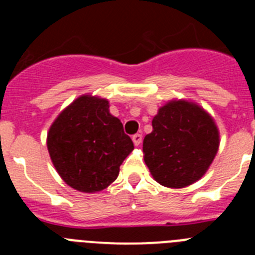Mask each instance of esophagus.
<instances>
[{
	"label": "esophagus",
	"instance_id": "esophagus-1",
	"mask_svg": "<svg viewBox=\"0 0 255 255\" xmlns=\"http://www.w3.org/2000/svg\"><path fill=\"white\" fill-rule=\"evenodd\" d=\"M131 139L132 141H134L135 145H139V144L141 143V140H143V136H141V134H134Z\"/></svg>",
	"mask_w": 255,
	"mask_h": 255
}]
</instances>
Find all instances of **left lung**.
<instances>
[{
    "mask_svg": "<svg viewBox=\"0 0 255 255\" xmlns=\"http://www.w3.org/2000/svg\"><path fill=\"white\" fill-rule=\"evenodd\" d=\"M143 140L144 161L152 176L167 188H185L207 172L217 154L220 134L200 106L171 101L153 117Z\"/></svg>",
    "mask_w": 255,
    "mask_h": 255,
    "instance_id": "obj_1",
    "label": "left lung"
}]
</instances>
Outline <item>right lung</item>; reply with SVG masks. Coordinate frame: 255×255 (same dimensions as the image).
Instances as JSON below:
<instances>
[{
	"instance_id": "1",
	"label": "right lung",
	"mask_w": 255,
	"mask_h": 255,
	"mask_svg": "<svg viewBox=\"0 0 255 255\" xmlns=\"http://www.w3.org/2000/svg\"><path fill=\"white\" fill-rule=\"evenodd\" d=\"M105 98L82 96L57 116L47 134L52 163L67 185L84 193L107 188L134 149Z\"/></svg>"
}]
</instances>
